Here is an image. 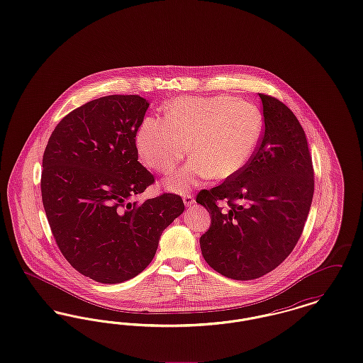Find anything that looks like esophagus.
I'll return each instance as SVG.
<instances>
[{
  "instance_id": "1",
  "label": "esophagus",
  "mask_w": 363,
  "mask_h": 363,
  "mask_svg": "<svg viewBox=\"0 0 363 363\" xmlns=\"http://www.w3.org/2000/svg\"><path fill=\"white\" fill-rule=\"evenodd\" d=\"M182 199H184V203H185V206H186V207H189L191 204H194V197H193V194H191V193H185Z\"/></svg>"
}]
</instances>
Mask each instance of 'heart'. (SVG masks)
I'll return each mask as SVG.
<instances>
[{"label": "heart", "mask_w": 363, "mask_h": 363, "mask_svg": "<svg viewBox=\"0 0 363 363\" xmlns=\"http://www.w3.org/2000/svg\"><path fill=\"white\" fill-rule=\"evenodd\" d=\"M264 132L259 107L230 95L178 98L166 107V118L148 117L138 128L136 147L143 162L169 174L188 155L193 157L164 181L167 189L185 191L200 179H227L255 155Z\"/></svg>", "instance_id": "1"}]
</instances>
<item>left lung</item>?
Segmentation results:
<instances>
[{"label":"left lung","instance_id":"left-lung-1","mask_svg":"<svg viewBox=\"0 0 363 363\" xmlns=\"http://www.w3.org/2000/svg\"><path fill=\"white\" fill-rule=\"evenodd\" d=\"M264 132L250 162L223 184L200 190L211 213L203 257L223 277L252 280L293 252L311 211L314 169L303 128L277 98L259 94Z\"/></svg>","mask_w":363,"mask_h":363}]
</instances>
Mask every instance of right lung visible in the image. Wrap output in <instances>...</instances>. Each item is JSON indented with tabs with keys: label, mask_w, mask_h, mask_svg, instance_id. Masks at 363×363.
<instances>
[{
	"label": "right lung",
	"mask_w": 363,
	"mask_h": 363,
	"mask_svg": "<svg viewBox=\"0 0 363 363\" xmlns=\"http://www.w3.org/2000/svg\"><path fill=\"white\" fill-rule=\"evenodd\" d=\"M148 106L138 95L94 99L58 122L43 154L42 201L57 246L76 271L104 284L143 272L185 209L175 193L132 201L155 182L136 147Z\"/></svg>",
	"instance_id": "right-lung-1"
}]
</instances>
